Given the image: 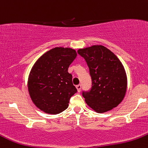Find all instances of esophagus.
Here are the masks:
<instances>
[{"label":"esophagus","mask_w":148,"mask_h":148,"mask_svg":"<svg viewBox=\"0 0 148 148\" xmlns=\"http://www.w3.org/2000/svg\"><path fill=\"white\" fill-rule=\"evenodd\" d=\"M76 87H77V91H78V92L81 91V89H82L81 84H78V85L76 86Z\"/></svg>","instance_id":"34e87169"}]
</instances>
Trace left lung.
Segmentation results:
<instances>
[{
	"label": "left lung",
	"mask_w": 148,
	"mask_h": 148,
	"mask_svg": "<svg viewBox=\"0 0 148 148\" xmlns=\"http://www.w3.org/2000/svg\"><path fill=\"white\" fill-rule=\"evenodd\" d=\"M89 68L92 85L82 96L90 108L104 113L116 107L124 99L127 79L125 71L116 56L103 45L79 49Z\"/></svg>",
	"instance_id": "8db88e82"
}]
</instances>
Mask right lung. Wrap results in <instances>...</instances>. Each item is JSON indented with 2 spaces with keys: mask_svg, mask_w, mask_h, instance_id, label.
I'll list each match as a JSON object with an SVG mask.
<instances>
[{
  "mask_svg": "<svg viewBox=\"0 0 148 148\" xmlns=\"http://www.w3.org/2000/svg\"><path fill=\"white\" fill-rule=\"evenodd\" d=\"M76 57L77 53L71 48H55L43 54L33 66L28 79L29 92L33 103L44 112L61 113L77 92L72 75L68 72Z\"/></svg>",
  "mask_w": 148,
  "mask_h": 148,
  "instance_id": "right-lung-1",
  "label": "right lung"
}]
</instances>
